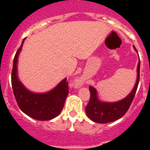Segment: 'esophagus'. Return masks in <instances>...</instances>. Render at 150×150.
Masks as SVG:
<instances>
[{
	"label": "esophagus",
	"mask_w": 150,
	"mask_h": 150,
	"mask_svg": "<svg viewBox=\"0 0 150 150\" xmlns=\"http://www.w3.org/2000/svg\"><path fill=\"white\" fill-rule=\"evenodd\" d=\"M76 83H77V84L78 85H81V81H80V80H78V81L77 82H76Z\"/></svg>",
	"instance_id": "1"
}]
</instances>
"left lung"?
<instances>
[{
  "label": "left lung",
  "instance_id": "left-lung-1",
  "mask_svg": "<svg viewBox=\"0 0 150 150\" xmlns=\"http://www.w3.org/2000/svg\"><path fill=\"white\" fill-rule=\"evenodd\" d=\"M135 51L137 52L134 46ZM140 62L137 65V81L131 93L122 100L113 103L102 102L98 98L97 91L94 87L89 86L90 99L86 107V112L90 120L97 123H107L116 121L122 117L132 104L138 86L140 79Z\"/></svg>",
  "mask_w": 150,
  "mask_h": 150
}]
</instances>
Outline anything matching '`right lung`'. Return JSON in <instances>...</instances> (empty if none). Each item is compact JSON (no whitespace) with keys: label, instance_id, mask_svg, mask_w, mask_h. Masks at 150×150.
I'll use <instances>...</instances> for the list:
<instances>
[{"label":"right lung","instance_id":"add662e5","mask_svg":"<svg viewBox=\"0 0 150 150\" xmlns=\"http://www.w3.org/2000/svg\"><path fill=\"white\" fill-rule=\"evenodd\" d=\"M13 59L11 81L15 98L21 110L30 117L38 120H50L59 116L68 95L67 78L55 88L46 93H34L28 90L17 76V62L24 40Z\"/></svg>","mask_w":150,"mask_h":150}]
</instances>
